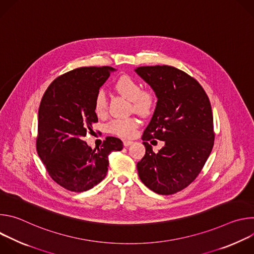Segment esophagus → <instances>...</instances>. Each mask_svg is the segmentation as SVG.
Here are the masks:
<instances>
[{
    "label": "esophagus",
    "instance_id": "34e87169",
    "mask_svg": "<svg viewBox=\"0 0 254 254\" xmlns=\"http://www.w3.org/2000/svg\"><path fill=\"white\" fill-rule=\"evenodd\" d=\"M131 143H132L131 140H124V146L125 147H128V146H130Z\"/></svg>",
    "mask_w": 254,
    "mask_h": 254
}]
</instances>
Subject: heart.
<instances>
[{"label":"heart","mask_w":254,"mask_h":254,"mask_svg":"<svg viewBox=\"0 0 254 254\" xmlns=\"http://www.w3.org/2000/svg\"><path fill=\"white\" fill-rule=\"evenodd\" d=\"M115 89L124 97L130 100L132 111L146 116L149 115L157 103V93L153 88H140V83L129 75H122L115 82ZM94 113L102 117L106 113V98L102 91H98L94 98ZM137 121L134 118L116 119L107 125V130L122 137H130L135 133Z\"/></svg>","instance_id":"b5f03b06"}]
</instances>
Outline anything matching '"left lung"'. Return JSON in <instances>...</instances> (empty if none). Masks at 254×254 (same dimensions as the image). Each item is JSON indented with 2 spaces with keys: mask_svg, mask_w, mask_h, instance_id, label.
Returning <instances> with one entry per match:
<instances>
[{
  "mask_svg": "<svg viewBox=\"0 0 254 254\" xmlns=\"http://www.w3.org/2000/svg\"><path fill=\"white\" fill-rule=\"evenodd\" d=\"M156 91L158 101L144 129L146 154L136 164L138 177L149 189L172 195L188 187L203 169L214 144L210 100L200 83L173 66H141L134 70ZM165 141L155 153L147 142Z\"/></svg>",
  "mask_w": 254,
  "mask_h": 254,
  "instance_id": "obj_1",
  "label": "left lung"
}]
</instances>
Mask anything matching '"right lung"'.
<instances>
[{
    "label": "right lung",
    "instance_id": "1",
    "mask_svg": "<svg viewBox=\"0 0 254 254\" xmlns=\"http://www.w3.org/2000/svg\"><path fill=\"white\" fill-rule=\"evenodd\" d=\"M115 70L110 66L71 70L53 80L41 99L36 149L50 177L68 191L84 192L100 183L108 156L123 150V141L115 136H107L97 150L83 140L98 122L95 95Z\"/></svg>",
    "mask_w": 254,
    "mask_h": 254
}]
</instances>
